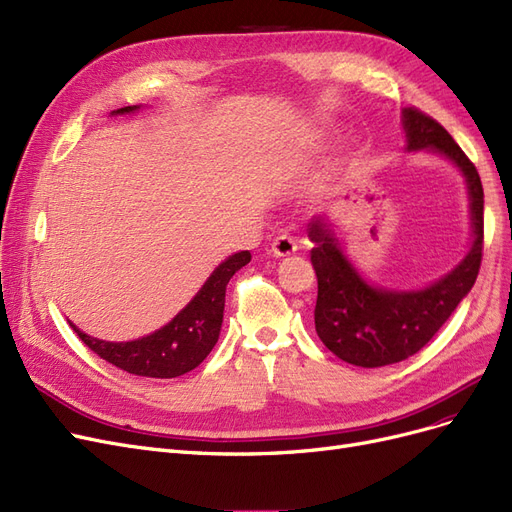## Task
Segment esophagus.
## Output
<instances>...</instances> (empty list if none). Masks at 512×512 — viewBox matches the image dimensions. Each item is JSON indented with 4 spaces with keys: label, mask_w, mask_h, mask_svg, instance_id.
<instances>
[{
    "label": "esophagus",
    "mask_w": 512,
    "mask_h": 512,
    "mask_svg": "<svg viewBox=\"0 0 512 512\" xmlns=\"http://www.w3.org/2000/svg\"><path fill=\"white\" fill-rule=\"evenodd\" d=\"M299 250V241L290 237V235H280L275 237L273 243H271V254L275 258H284V256H290Z\"/></svg>",
    "instance_id": "34e87169"
}]
</instances>
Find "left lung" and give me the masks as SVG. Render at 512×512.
I'll return each mask as SVG.
<instances>
[{
  "mask_svg": "<svg viewBox=\"0 0 512 512\" xmlns=\"http://www.w3.org/2000/svg\"><path fill=\"white\" fill-rule=\"evenodd\" d=\"M404 130L408 151H438L466 177L474 241L461 265L440 282L425 290L399 292L369 286L350 265L331 226L322 218L307 224V235L314 241L312 265L318 277L316 333L335 356L359 367L393 365L421 350L472 290L483 260L485 194L476 166L453 136L418 108L404 111Z\"/></svg>",
  "mask_w": 512,
  "mask_h": 512,
  "instance_id": "8db88e82",
  "label": "left lung"
}]
</instances>
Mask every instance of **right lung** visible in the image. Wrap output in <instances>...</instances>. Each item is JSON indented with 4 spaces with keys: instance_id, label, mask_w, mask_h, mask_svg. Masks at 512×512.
Listing matches in <instances>:
<instances>
[{
    "instance_id": "obj_1",
    "label": "right lung",
    "mask_w": 512,
    "mask_h": 512,
    "mask_svg": "<svg viewBox=\"0 0 512 512\" xmlns=\"http://www.w3.org/2000/svg\"><path fill=\"white\" fill-rule=\"evenodd\" d=\"M138 106L117 108V115L132 113ZM252 260L250 252H239L226 258L222 265L211 273L205 286L196 297L185 305L181 312L170 320L166 327L134 342H102V339L81 333L70 322L81 342L94 350L100 359L113 363L115 367L134 376L145 378H177L188 374L207 359L215 342L220 337L226 286L230 277Z\"/></svg>"
}]
</instances>
